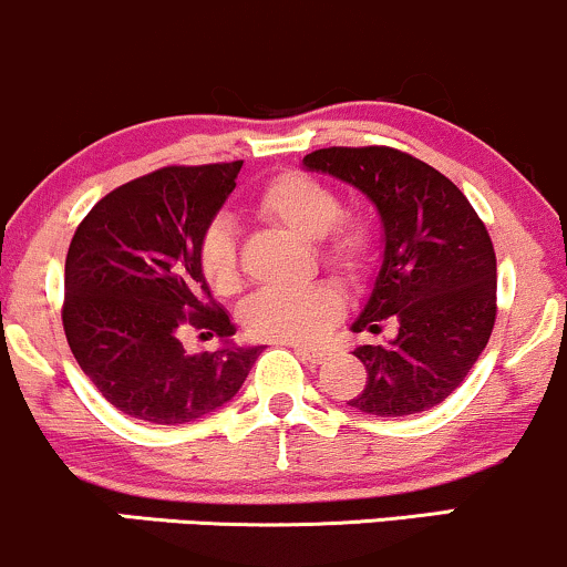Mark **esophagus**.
Returning <instances> with one entry per match:
<instances>
[{"instance_id": "1", "label": "esophagus", "mask_w": 567, "mask_h": 567, "mask_svg": "<svg viewBox=\"0 0 567 567\" xmlns=\"http://www.w3.org/2000/svg\"><path fill=\"white\" fill-rule=\"evenodd\" d=\"M292 349H296V354L303 357L306 362H311V365H322V362L328 360V351H324V349L303 347V343H292Z\"/></svg>"}]
</instances>
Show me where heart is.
Wrapping results in <instances>:
<instances>
[{
  "label": "heart",
  "instance_id": "heart-1",
  "mask_svg": "<svg viewBox=\"0 0 567 567\" xmlns=\"http://www.w3.org/2000/svg\"><path fill=\"white\" fill-rule=\"evenodd\" d=\"M269 224L303 239H317V258L343 282H362L379 256V231L365 213L341 210V197L324 181L298 171L269 178L252 202ZM202 277L218 296L243 288V258L237 229L216 218L197 245ZM343 311V298L330 282L301 290H264L243 309L245 330L258 341H315Z\"/></svg>",
  "mask_w": 567,
  "mask_h": 567
}]
</instances>
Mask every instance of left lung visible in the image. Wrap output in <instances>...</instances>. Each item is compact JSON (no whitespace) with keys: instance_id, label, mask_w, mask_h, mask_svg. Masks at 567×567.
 Segmentation results:
<instances>
[{"instance_id":"1","label":"left lung","mask_w":567,"mask_h":567,"mask_svg":"<svg viewBox=\"0 0 567 567\" xmlns=\"http://www.w3.org/2000/svg\"><path fill=\"white\" fill-rule=\"evenodd\" d=\"M303 165L360 188L383 220L381 271L351 330L379 333L383 320L400 330L354 349L368 381L349 405L389 419L440 405L496 324V250L483 218L451 178L400 148H317Z\"/></svg>"}]
</instances>
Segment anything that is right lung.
Segmentation results:
<instances>
[{
	"mask_svg": "<svg viewBox=\"0 0 567 567\" xmlns=\"http://www.w3.org/2000/svg\"><path fill=\"white\" fill-rule=\"evenodd\" d=\"M243 159L167 165L116 186L76 226L66 256L63 330L95 389L130 419L175 426L239 392L264 347H234L229 315L213 301L197 245ZM227 347L188 355L183 330Z\"/></svg>",
	"mask_w": 567,
	"mask_h": 567,
	"instance_id": "right-lung-1",
	"label": "right lung"
}]
</instances>
